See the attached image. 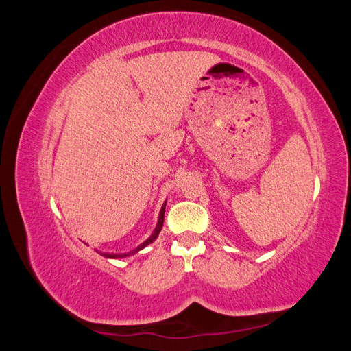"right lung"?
I'll use <instances>...</instances> for the list:
<instances>
[{"instance_id":"add662e5","label":"right lung","mask_w":351,"mask_h":351,"mask_svg":"<svg viewBox=\"0 0 351 351\" xmlns=\"http://www.w3.org/2000/svg\"><path fill=\"white\" fill-rule=\"evenodd\" d=\"M164 212H165V205L161 208V212H159L158 224H156V227H155V230H154V232H152V236H151L149 239H147L146 241H143L139 247H136L134 250L127 252V253H102V256H105V258H112V259H117V258H127V256H130V254H134V253H137L139 250H142L143 247L147 246V244H151V243L158 237L159 231H161V228H162V224H164Z\"/></svg>"}]
</instances>
